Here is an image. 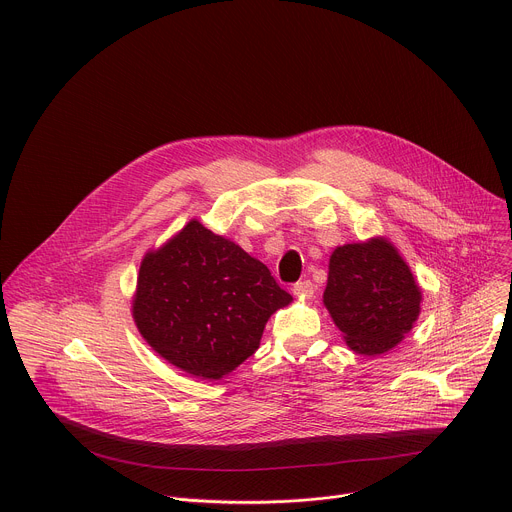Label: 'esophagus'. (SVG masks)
<instances>
[{"instance_id": "1", "label": "esophagus", "mask_w": 512, "mask_h": 512, "mask_svg": "<svg viewBox=\"0 0 512 512\" xmlns=\"http://www.w3.org/2000/svg\"><path fill=\"white\" fill-rule=\"evenodd\" d=\"M314 283L310 281V279H304V281H298V283H294V287H291V291H294L296 296H302V298H312V294H314Z\"/></svg>"}]
</instances>
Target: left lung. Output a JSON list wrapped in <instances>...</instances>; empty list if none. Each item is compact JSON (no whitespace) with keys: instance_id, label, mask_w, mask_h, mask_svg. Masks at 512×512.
Segmentation results:
<instances>
[{"instance_id":"left-lung-1","label":"left lung","mask_w":512,"mask_h":512,"mask_svg":"<svg viewBox=\"0 0 512 512\" xmlns=\"http://www.w3.org/2000/svg\"><path fill=\"white\" fill-rule=\"evenodd\" d=\"M419 302L413 273L391 243L373 239L332 253L324 304L354 352L393 348L417 320Z\"/></svg>"}]
</instances>
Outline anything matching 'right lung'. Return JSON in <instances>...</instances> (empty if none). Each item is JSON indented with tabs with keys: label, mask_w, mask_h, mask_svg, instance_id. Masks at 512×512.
I'll return each mask as SVG.
<instances>
[{
	"label": "right lung",
	"mask_w": 512,
	"mask_h": 512,
	"mask_svg": "<svg viewBox=\"0 0 512 512\" xmlns=\"http://www.w3.org/2000/svg\"><path fill=\"white\" fill-rule=\"evenodd\" d=\"M289 302L261 261L190 221L141 261L133 318L174 367L216 381L259 348L269 316Z\"/></svg>",
	"instance_id": "obj_1"
}]
</instances>
